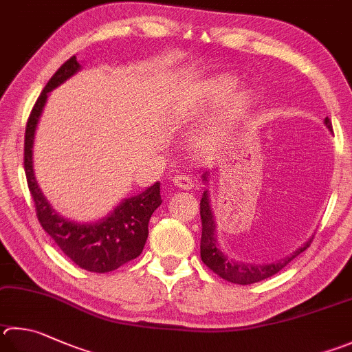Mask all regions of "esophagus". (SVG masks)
I'll return each instance as SVG.
<instances>
[{
    "mask_svg": "<svg viewBox=\"0 0 352 352\" xmlns=\"http://www.w3.org/2000/svg\"><path fill=\"white\" fill-rule=\"evenodd\" d=\"M172 183H174L177 188L184 189V190H189V189L194 188L192 178L188 177V175H175V177H172Z\"/></svg>",
    "mask_w": 352,
    "mask_h": 352,
    "instance_id": "esophagus-1",
    "label": "esophagus"
}]
</instances>
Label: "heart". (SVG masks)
Masks as SVG:
<instances>
[{"label":"heart","instance_id":"heart-1","mask_svg":"<svg viewBox=\"0 0 352 352\" xmlns=\"http://www.w3.org/2000/svg\"><path fill=\"white\" fill-rule=\"evenodd\" d=\"M235 86H237V80L231 75H219L214 78L208 80L204 85L198 89L195 95V100L200 109H210V107H217L230 97L234 92ZM252 101V95L248 91H239L235 92L229 103L226 104L225 111H223L220 117V129H225L229 124H232L235 120L241 117L249 104ZM217 131H206L200 133V137L195 140V149L197 151H206L215 143Z\"/></svg>","mask_w":352,"mask_h":352}]
</instances>
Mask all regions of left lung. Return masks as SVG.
Listing matches in <instances>:
<instances>
[{"label": "left lung", "instance_id": "8db88e82", "mask_svg": "<svg viewBox=\"0 0 352 352\" xmlns=\"http://www.w3.org/2000/svg\"><path fill=\"white\" fill-rule=\"evenodd\" d=\"M324 126L332 132V124L329 118H324ZM203 182L209 183V170L203 172ZM200 215H201V241H200V255L201 261L206 265L210 271H214L217 276L228 280L231 283L237 285H251L265 280L267 277H272L274 274L282 271L286 265H289L291 261L302 254L303 251L309 248L311 240L305 243L302 248H298L297 251L287 255V257L274 261V263H243V261L234 260L221 251L219 239H217V223L215 217L212 212V206H210L209 200V190L204 189L200 201Z\"/></svg>", "mask_w": 352, "mask_h": 352}]
</instances>
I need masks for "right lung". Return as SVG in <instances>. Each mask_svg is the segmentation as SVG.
Instances as JSON below:
<instances>
[{
	"label": "right lung",
	"mask_w": 352,
	"mask_h": 352,
	"mask_svg": "<svg viewBox=\"0 0 352 352\" xmlns=\"http://www.w3.org/2000/svg\"><path fill=\"white\" fill-rule=\"evenodd\" d=\"M81 70L76 56L63 65L47 81L38 97L25 126L24 170L28 186L35 201L36 217L41 226L67 257L81 270L91 272H111L143 252L149 235V220L162 204L160 183H154L138 195L121 200L111 214L94 223H78L60 215L38 186L34 170V142L49 94Z\"/></svg>",
	"instance_id": "obj_1"
}]
</instances>
